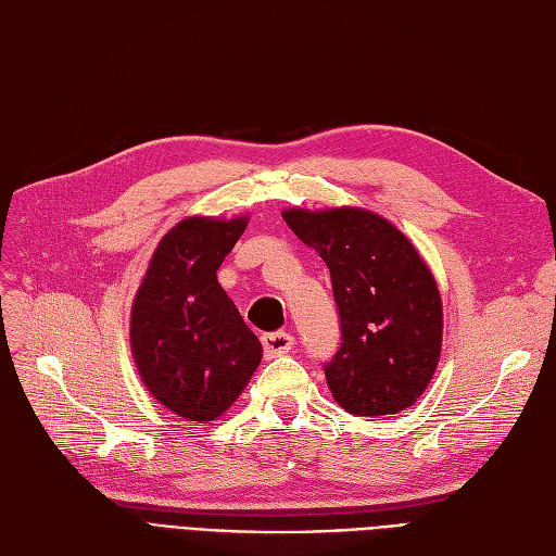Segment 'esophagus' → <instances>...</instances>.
Listing matches in <instances>:
<instances>
[{
    "mask_svg": "<svg viewBox=\"0 0 556 556\" xmlns=\"http://www.w3.org/2000/svg\"><path fill=\"white\" fill-rule=\"evenodd\" d=\"M262 345H264L266 359H274L280 355H288V352L294 348V339L288 331H271L262 336Z\"/></svg>",
    "mask_w": 556,
    "mask_h": 556,
    "instance_id": "1",
    "label": "esophagus"
}]
</instances>
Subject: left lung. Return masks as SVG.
Here are the masks:
<instances>
[{
	"mask_svg": "<svg viewBox=\"0 0 556 556\" xmlns=\"http://www.w3.org/2000/svg\"><path fill=\"white\" fill-rule=\"evenodd\" d=\"M282 220L329 266L341 315V348L325 364L336 403L364 417L413 406L443 345L441 292L415 245L357 206L290 208Z\"/></svg>",
	"mask_w": 556,
	"mask_h": 556,
	"instance_id": "8db88e82",
	"label": "left lung"
}]
</instances>
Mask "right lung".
<instances>
[{
    "label": "right lung",
    "mask_w": 556,
    "mask_h": 556,
    "mask_svg": "<svg viewBox=\"0 0 556 556\" xmlns=\"http://www.w3.org/2000/svg\"><path fill=\"white\" fill-rule=\"evenodd\" d=\"M248 215H192L162 237L131 304L137 371L164 408L190 422L220 417L262 362V343L217 282Z\"/></svg>",
    "instance_id": "right-lung-1"
}]
</instances>
